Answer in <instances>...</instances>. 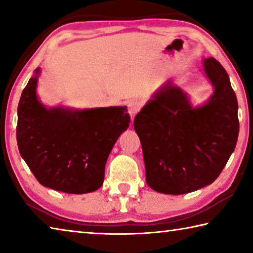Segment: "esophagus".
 <instances>
[{
    "label": "esophagus",
    "instance_id": "34e87169",
    "mask_svg": "<svg viewBox=\"0 0 253 253\" xmlns=\"http://www.w3.org/2000/svg\"><path fill=\"white\" fill-rule=\"evenodd\" d=\"M142 108V104L138 100H131L129 104H128V114L130 115L131 118L135 117V115L138 113V111Z\"/></svg>",
    "mask_w": 253,
    "mask_h": 253
}]
</instances>
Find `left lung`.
Returning <instances> with one entry per match:
<instances>
[{
	"mask_svg": "<svg viewBox=\"0 0 253 253\" xmlns=\"http://www.w3.org/2000/svg\"><path fill=\"white\" fill-rule=\"evenodd\" d=\"M214 85L207 104L193 108L170 81L136 115L146 182L164 194H185L213 183L237 145L238 101L229 76L214 58L204 60Z\"/></svg>",
	"mask_w": 253,
	"mask_h": 253,
	"instance_id": "1",
	"label": "left lung"
}]
</instances>
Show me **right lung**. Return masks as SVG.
<instances>
[{
    "label": "right lung",
    "instance_id": "1",
    "mask_svg": "<svg viewBox=\"0 0 253 253\" xmlns=\"http://www.w3.org/2000/svg\"><path fill=\"white\" fill-rule=\"evenodd\" d=\"M39 74L38 68L18 106L21 156L43 186L71 194L96 191L104 183L111 148L129 124L126 108L48 109L37 97Z\"/></svg>",
    "mask_w": 253,
    "mask_h": 253
}]
</instances>
